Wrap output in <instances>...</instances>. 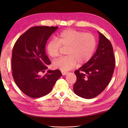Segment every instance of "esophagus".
<instances>
[{"label":"esophagus","instance_id":"obj_1","mask_svg":"<svg viewBox=\"0 0 128 128\" xmlns=\"http://www.w3.org/2000/svg\"><path fill=\"white\" fill-rule=\"evenodd\" d=\"M61 73H62V75H65L67 74H68V72H64V71H62V72H61Z\"/></svg>","mask_w":128,"mask_h":128}]
</instances>
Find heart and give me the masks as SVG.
Returning a JSON list of instances; mask_svg holds the SVG:
<instances>
[{
	"label": "heart",
	"instance_id": "heart-1",
	"mask_svg": "<svg viewBox=\"0 0 128 128\" xmlns=\"http://www.w3.org/2000/svg\"><path fill=\"white\" fill-rule=\"evenodd\" d=\"M94 36L90 33H84L73 29H67L60 32L56 40H50L46 50L51 58L60 54L61 47L67 48V56L56 60L52 64L54 69L68 71L75 67L77 62L79 64L86 63L91 59L96 47Z\"/></svg>",
	"mask_w": 128,
	"mask_h": 128
}]
</instances>
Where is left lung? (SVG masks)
Segmentation results:
<instances>
[{
    "mask_svg": "<svg viewBox=\"0 0 128 128\" xmlns=\"http://www.w3.org/2000/svg\"><path fill=\"white\" fill-rule=\"evenodd\" d=\"M97 49L91 59L74 72L77 77L75 94L85 99L99 95L109 84L114 73L115 60L110 42L98 32Z\"/></svg>",
    "mask_w": 128,
    "mask_h": 128,
    "instance_id": "obj_1",
    "label": "left lung"
}]
</instances>
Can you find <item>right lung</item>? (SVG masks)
<instances>
[{"mask_svg": "<svg viewBox=\"0 0 128 128\" xmlns=\"http://www.w3.org/2000/svg\"><path fill=\"white\" fill-rule=\"evenodd\" d=\"M58 26H36L29 29L19 37L14 45L12 56L13 78L17 86L31 98L43 96L51 91L61 76L57 69H47L51 61L46 55L47 40Z\"/></svg>", "mask_w": 128, "mask_h": 128, "instance_id": "add662e5", "label": "right lung"}]
</instances>
